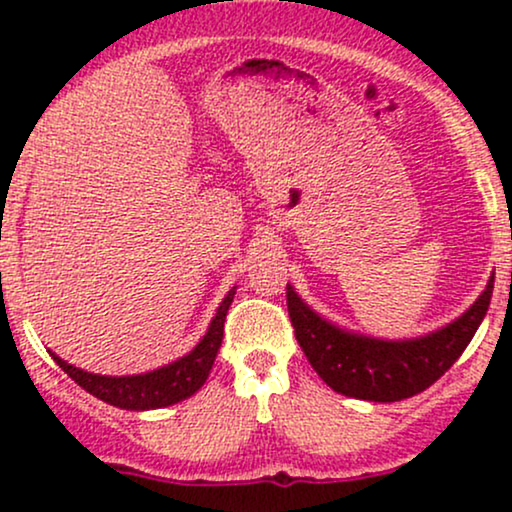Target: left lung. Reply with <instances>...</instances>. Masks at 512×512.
<instances>
[{
  "mask_svg": "<svg viewBox=\"0 0 512 512\" xmlns=\"http://www.w3.org/2000/svg\"><path fill=\"white\" fill-rule=\"evenodd\" d=\"M491 293L493 276L460 317L409 339L346 330L315 313L291 284H286V305L305 358L334 392L366 402H399L431 387L462 356L486 317Z\"/></svg>",
  "mask_w": 512,
  "mask_h": 512,
  "instance_id": "left-lung-1",
  "label": "left lung"
}]
</instances>
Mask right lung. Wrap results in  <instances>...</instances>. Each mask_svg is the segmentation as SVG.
Here are the masks:
<instances>
[{
  "mask_svg": "<svg viewBox=\"0 0 512 512\" xmlns=\"http://www.w3.org/2000/svg\"><path fill=\"white\" fill-rule=\"evenodd\" d=\"M238 286L223 296V301L216 308V315L211 317L209 330L199 339L195 349L190 354L175 358V361L166 363V366L149 370V373L137 375H98L88 373L67 363L57 354L55 363L60 366L76 385L84 387L93 397L103 399V402L113 404V407L127 409V411H149V409H163L170 404H178L182 399L192 397L195 392L207 383L214 358L221 349L223 339V322H226V313L231 308L233 296H236Z\"/></svg>",
  "mask_w": 512,
  "mask_h": 512,
  "instance_id": "1",
  "label": "right lung"
}]
</instances>
